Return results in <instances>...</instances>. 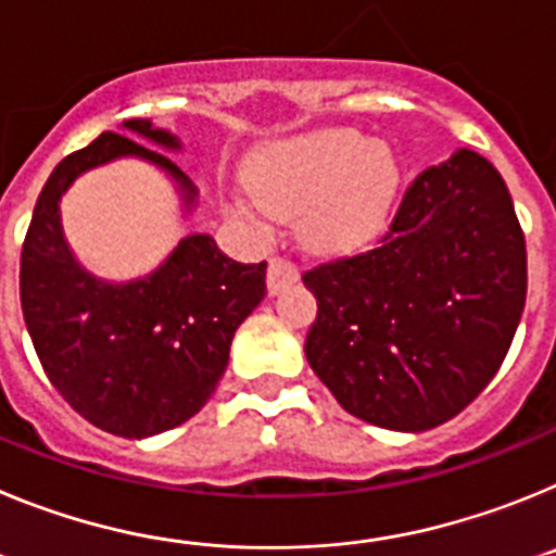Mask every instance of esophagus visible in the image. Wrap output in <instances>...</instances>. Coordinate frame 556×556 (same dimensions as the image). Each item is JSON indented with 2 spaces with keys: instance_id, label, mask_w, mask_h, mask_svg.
<instances>
[{
  "instance_id": "1",
  "label": "esophagus",
  "mask_w": 556,
  "mask_h": 556,
  "mask_svg": "<svg viewBox=\"0 0 556 556\" xmlns=\"http://www.w3.org/2000/svg\"><path fill=\"white\" fill-rule=\"evenodd\" d=\"M298 278H301V273H298V267H294L292 262H287V258H273V262H269V269H267L269 294H278L283 287L298 281Z\"/></svg>"
}]
</instances>
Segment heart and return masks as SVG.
Masks as SVG:
<instances>
[{
    "mask_svg": "<svg viewBox=\"0 0 556 556\" xmlns=\"http://www.w3.org/2000/svg\"><path fill=\"white\" fill-rule=\"evenodd\" d=\"M401 161L392 144L353 127H323L264 147L233 205L258 228L301 211V239L339 253L376 239L395 211Z\"/></svg>",
    "mask_w": 556,
    "mask_h": 556,
    "instance_id": "1",
    "label": "heart"
}]
</instances>
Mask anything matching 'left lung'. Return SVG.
Masks as SVG:
<instances>
[{"label":"left lung","mask_w":556,"mask_h":556,"mask_svg":"<svg viewBox=\"0 0 556 556\" xmlns=\"http://www.w3.org/2000/svg\"><path fill=\"white\" fill-rule=\"evenodd\" d=\"M306 358L342 409L429 431L490 384L527 303V242L507 184L473 150L412 180L381 244L303 275Z\"/></svg>","instance_id":"8db88e82"}]
</instances>
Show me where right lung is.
Instances as JSON below:
<instances>
[{"mask_svg":"<svg viewBox=\"0 0 556 556\" xmlns=\"http://www.w3.org/2000/svg\"><path fill=\"white\" fill-rule=\"evenodd\" d=\"M122 132H102L49 175L24 239L18 289L43 372L66 404L108 434L144 440L186 424L214 395L236 328L267 294V262L239 264L208 233H191L150 275L105 281L88 273L61 223V198L83 172L139 159L172 180L184 214L198 208V186L157 152L184 150L178 136L150 119L122 122Z\"/></svg>","mask_w":556,"mask_h":556,"instance_id":"1","label":"right lung"}]
</instances>
